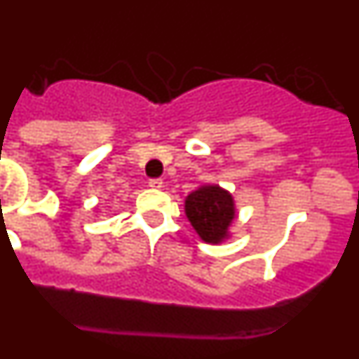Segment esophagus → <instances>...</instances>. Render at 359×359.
Returning a JSON list of instances; mask_svg holds the SVG:
<instances>
[{
    "instance_id": "esophagus-1",
    "label": "esophagus",
    "mask_w": 359,
    "mask_h": 359,
    "mask_svg": "<svg viewBox=\"0 0 359 359\" xmlns=\"http://www.w3.org/2000/svg\"><path fill=\"white\" fill-rule=\"evenodd\" d=\"M149 187H151V189H161V187H163V182H161L160 177H152V180H149Z\"/></svg>"
}]
</instances>
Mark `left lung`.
I'll use <instances>...</instances> for the list:
<instances>
[{"instance_id": "8db88e82", "label": "left lung", "mask_w": 359, "mask_h": 359, "mask_svg": "<svg viewBox=\"0 0 359 359\" xmlns=\"http://www.w3.org/2000/svg\"><path fill=\"white\" fill-rule=\"evenodd\" d=\"M185 214L205 243L219 244L230 237V224L236 217V205L228 190L205 185L185 199Z\"/></svg>"}]
</instances>
